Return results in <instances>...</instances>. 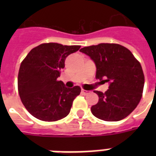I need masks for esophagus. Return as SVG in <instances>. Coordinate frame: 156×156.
<instances>
[{"label":"esophagus","mask_w":156,"mask_h":156,"mask_svg":"<svg viewBox=\"0 0 156 156\" xmlns=\"http://www.w3.org/2000/svg\"><path fill=\"white\" fill-rule=\"evenodd\" d=\"M81 92H82V94H83V95H87V94H89V93H90V90H83V89H82V90H81Z\"/></svg>","instance_id":"obj_1"}]
</instances>
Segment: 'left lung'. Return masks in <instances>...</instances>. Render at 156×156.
I'll return each mask as SVG.
<instances>
[{
	"instance_id": "left-lung-1",
	"label": "left lung",
	"mask_w": 156,
	"mask_h": 156,
	"mask_svg": "<svg viewBox=\"0 0 156 156\" xmlns=\"http://www.w3.org/2000/svg\"><path fill=\"white\" fill-rule=\"evenodd\" d=\"M80 52L95 62V78L109 83L104 93L95 90L99 101L90 108L93 115L106 121L126 118L138 106L143 95L144 74L140 63L128 48L116 44L92 45Z\"/></svg>"
}]
</instances>
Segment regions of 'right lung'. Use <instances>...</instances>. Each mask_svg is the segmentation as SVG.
Returning <instances> with one entry per match:
<instances>
[{"mask_svg":"<svg viewBox=\"0 0 156 156\" xmlns=\"http://www.w3.org/2000/svg\"><path fill=\"white\" fill-rule=\"evenodd\" d=\"M78 45L42 44L30 50L21 63L18 78L19 96L29 112L44 121H56L70 112L81 88L66 87L57 81L66 58L79 50Z\"/></svg>","mask_w":156,"mask_h":156,"instance_id":"right-lung-1","label":"right lung"}]
</instances>
